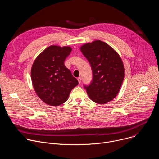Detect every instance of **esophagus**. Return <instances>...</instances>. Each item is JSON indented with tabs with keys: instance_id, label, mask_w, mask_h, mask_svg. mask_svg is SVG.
<instances>
[{
	"instance_id": "1",
	"label": "esophagus",
	"mask_w": 159,
	"mask_h": 159,
	"mask_svg": "<svg viewBox=\"0 0 159 159\" xmlns=\"http://www.w3.org/2000/svg\"><path fill=\"white\" fill-rule=\"evenodd\" d=\"M77 80H78V82H79V84H80V82H81V80H82V78H81L80 77H78Z\"/></svg>"
}]
</instances>
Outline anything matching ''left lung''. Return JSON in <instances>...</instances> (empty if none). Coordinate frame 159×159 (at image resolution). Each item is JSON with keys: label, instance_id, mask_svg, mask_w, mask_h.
Wrapping results in <instances>:
<instances>
[{"label": "left lung", "instance_id": "left-lung-1", "mask_svg": "<svg viewBox=\"0 0 159 159\" xmlns=\"http://www.w3.org/2000/svg\"><path fill=\"white\" fill-rule=\"evenodd\" d=\"M80 50L92 68L93 81L89 86L84 85L89 97L98 104L112 101L118 94L125 77L119 54L100 40L85 43Z\"/></svg>", "mask_w": 159, "mask_h": 159}]
</instances>
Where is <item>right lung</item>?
I'll return each mask as SVG.
<instances>
[{
	"label": "right lung",
	"mask_w": 159,
	"mask_h": 159,
	"mask_svg": "<svg viewBox=\"0 0 159 159\" xmlns=\"http://www.w3.org/2000/svg\"><path fill=\"white\" fill-rule=\"evenodd\" d=\"M72 51L70 47L52 45L43 50L34 61L31 75L38 96L48 105L59 106L66 102L78 80L64 65Z\"/></svg>",
	"instance_id": "obj_1"
}]
</instances>
